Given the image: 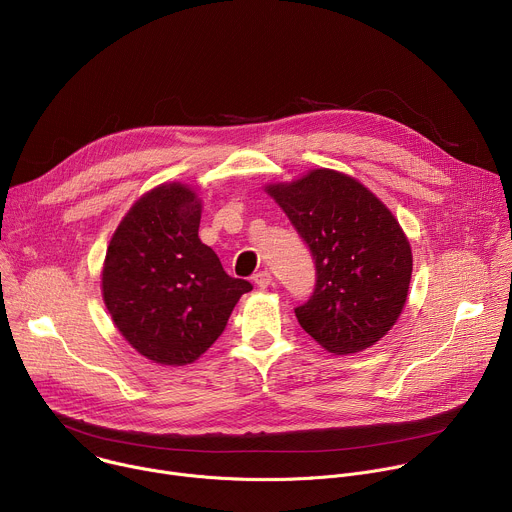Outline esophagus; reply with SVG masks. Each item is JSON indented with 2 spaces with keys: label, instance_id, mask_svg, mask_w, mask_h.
I'll use <instances>...</instances> for the list:
<instances>
[{
  "label": "esophagus",
  "instance_id": "1",
  "mask_svg": "<svg viewBox=\"0 0 512 512\" xmlns=\"http://www.w3.org/2000/svg\"><path fill=\"white\" fill-rule=\"evenodd\" d=\"M253 281H255L259 287H269V285L273 283V277H271V273H269L267 269H263V271H259V273L253 275Z\"/></svg>",
  "mask_w": 512,
  "mask_h": 512
}]
</instances>
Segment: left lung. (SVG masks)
I'll use <instances>...</instances> for the list:
<instances>
[{
  "label": "left lung",
  "instance_id": "8db88e82",
  "mask_svg": "<svg viewBox=\"0 0 512 512\" xmlns=\"http://www.w3.org/2000/svg\"><path fill=\"white\" fill-rule=\"evenodd\" d=\"M308 243L316 263L312 298L296 308L300 326L328 352L377 344L407 302L413 255L393 212L356 178L316 168L267 184Z\"/></svg>",
  "mask_w": 512,
  "mask_h": 512
}]
</instances>
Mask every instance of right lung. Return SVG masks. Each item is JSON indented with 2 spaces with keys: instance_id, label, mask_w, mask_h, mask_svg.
I'll list each match as a JSON object with an SVG mask.
<instances>
[{
  "instance_id": "obj_1",
  "label": "right lung",
  "mask_w": 512,
  "mask_h": 512,
  "mask_svg": "<svg viewBox=\"0 0 512 512\" xmlns=\"http://www.w3.org/2000/svg\"><path fill=\"white\" fill-rule=\"evenodd\" d=\"M202 200L182 182L145 192L115 229L101 273L121 336L148 360L184 367L223 334L253 285L225 273L198 239Z\"/></svg>"
}]
</instances>
